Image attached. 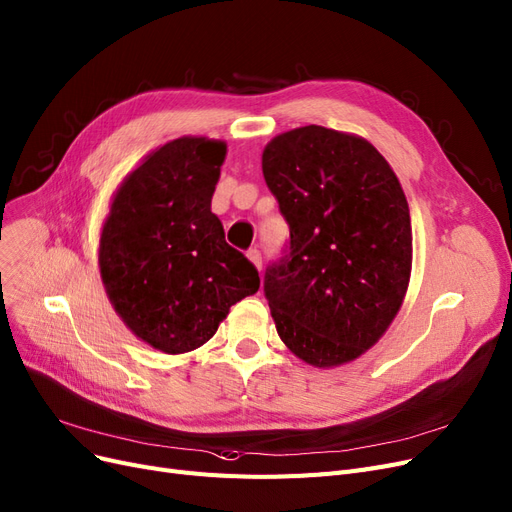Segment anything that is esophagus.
I'll use <instances>...</instances> for the list:
<instances>
[{
	"instance_id": "34e87169",
	"label": "esophagus",
	"mask_w": 512,
	"mask_h": 512,
	"mask_svg": "<svg viewBox=\"0 0 512 512\" xmlns=\"http://www.w3.org/2000/svg\"><path fill=\"white\" fill-rule=\"evenodd\" d=\"M248 258L254 262V267H256L258 271L262 269V254H260V250H258V248L248 250Z\"/></svg>"
}]
</instances>
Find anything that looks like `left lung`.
<instances>
[{
  "mask_svg": "<svg viewBox=\"0 0 512 512\" xmlns=\"http://www.w3.org/2000/svg\"><path fill=\"white\" fill-rule=\"evenodd\" d=\"M262 174L290 227L264 273L279 338L317 367L359 357L410 281V208L395 172L367 140L304 126L269 142Z\"/></svg>",
  "mask_w": 512,
  "mask_h": 512,
  "instance_id": "8db88e82",
  "label": "left lung"
}]
</instances>
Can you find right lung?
I'll list each match as a JSON object with an SVG mask.
<instances>
[{
    "instance_id": "1",
    "label": "right lung",
    "mask_w": 512,
    "mask_h": 512,
    "mask_svg": "<svg viewBox=\"0 0 512 512\" xmlns=\"http://www.w3.org/2000/svg\"><path fill=\"white\" fill-rule=\"evenodd\" d=\"M224 142L176 138L119 187L100 235V275L119 317L155 349H199L241 298L256 294L254 264L224 241L212 195Z\"/></svg>"
}]
</instances>
